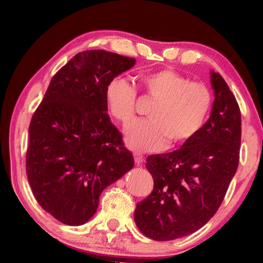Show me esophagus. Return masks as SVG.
Listing matches in <instances>:
<instances>
[{"label":"esophagus","instance_id":"esophagus-1","mask_svg":"<svg viewBox=\"0 0 263 263\" xmlns=\"http://www.w3.org/2000/svg\"><path fill=\"white\" fill-rule=\"evenodd\" d=\"M133 156H134V160H135L136 164L140 165V164L143 163V159H145V158H143L141 153H140V152H133Z\"/></svg>","mask_w":263,"mask_h":263}]
</instances>
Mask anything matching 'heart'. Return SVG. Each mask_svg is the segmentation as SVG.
I'll list each match as a JSON object with an SVG mask.
<instances>
[{"label":"heart","instance_id":"1","mask_svg":"<svg viewBox=\"0 0 263 263\" xmlns=\"http://www.w3.org/2000/svg\"><path fill=\"white\" fill-rule=\"evenodd\" d=\"M140 82L156 103L148 112L149 121L138 122L125 132V141L133 149L154 151L167 140L174 145L183 143L202 127L212 103L210 89L202 82L189 81L171 69L142 74ZM136 98V88L124 79L115 78L105 87L107 110L123 125L134 121Z\"/></svg>","mask_w":263,"mask_h":263}]
</instances>
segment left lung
<instances>
[{
	"instance_id": "left-lung-1",
	"label": "left lung",
	"mask_w": 263,
	"mask_h": 263,
	"mask_svg": "<svg viewBox=\"0 0 263 263\" xmlns=\"http://www.w3.org/2000/svg\"><path fill=\"white\" fill-rule=\"evenodd\" d=\"M214 102L208 121L181 148L147 158L153 192L136 204L134 220L154 240L202 228L220 207L239 163L240 111L228 84L211 71Z\"/></svg>"
}]
</instances>
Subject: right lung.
Masks as SVG:
<instances>
[{"mask_svg": "<svg viewBox=\"0 0 263 263\" xmlns=\"http://www.w3.org/2000/svg\"><path fill=\"white\" fill-rule=\"evenodd\" d=\"M135 62L105 50L77 53L53 75L32 116L28 183L43 210L63 224L88 221L103 190L134 166L107 115L105 87Z\"/></svg>", "mask_w": 263, "mask_h": 263, "instance_id": "1", "label": "right lung"}]
</instances>
